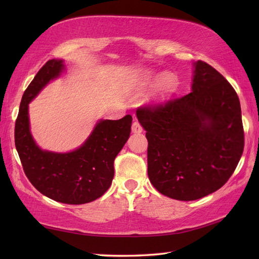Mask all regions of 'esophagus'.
Instances as JSON below:
<instances>
[{
    "instance_id": "esophagus-1",
    "label": "esophagus",
    "mask_w": 259,
    "mask_h": 259,
    "mask_svg": "<svg viewBox=\"0 0 259 259\" xmlns=\"http://www.w3.org/2000/svg\"><path fill=\"white\" fill-rule=\"evenodd\" d=\"M131 130H133L134 134H140L142 131V126L141 124L139 123V121L135 120L134 123H133V126H131Z\"/></svg>"
}]
</instances>
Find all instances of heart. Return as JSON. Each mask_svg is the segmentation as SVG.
I'll use <instances>...</instances> for the list:
<instances>
[{
	"instance_id": "heart-1",
	"label": "heart",
	"mask_w": 259,
	"mask_h": 259,
	"mask_svg": "<svg viewBox=\"0 0 259 259\" xmlns=\"http://www.w3.org/2000/svg\"><path fill=\"white\" fill-rule=\"evenodd\" d=\"M155 89H153V96L157 100H164L177 91L179 87L178 76L172 72H164L162 74H157L150 70L142 71L137 76V87L139 90H145L155 82Z\"/></svg>"
}]
</instances>
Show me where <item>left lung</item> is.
I'll use <instances>...</instances> for the list:
<instances>
[{
	"label": "left lung",
	"instance_id": "left-lung-1",
	"mask_svg": "<svg viewBox=\"0 0 259 259\" xmlns=\"http://www.w3.org/2000/svg\"><path fill=\"white\" fill-rule=\"evenodd\" d=\"M147 131L148 176L160 194L196 200L227 183L244 151L237 93L203 61L195 63L189 95L137 109Z\"/></svg>",
	"mask_w": 259,
	"mask_h": 259
}]
</instances>
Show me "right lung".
<instances>
[{
  "label": "right lung",
  "mask_w": 259,
  "mask_h": 259,
  "mask_svg": "<svg viewBox=\"0 0 259 259\" xmlns=\"http://www.w3.org/2000/svg\"><path fill=\"white\" fill-rule=\"evenodd\" d=\"M63 69L62 60H49L26 88L15 121L14 140L24 174L41 194L59 202L81 205L98 199L111 186L114 159L129 138L133 117L99 121L74 151L41 150L30 133L29 103Z\"/></svg>",
  "instance_id": "add662e5"
}]
</instances>
